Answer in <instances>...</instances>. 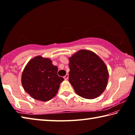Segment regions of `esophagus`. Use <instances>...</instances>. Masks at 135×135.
I'll return each mask as SVG.
<instances>
[{
  "label": "esophagus",
  "instance_id": "obj_1",
  "mask_svg": "<svg viewBox=\"0 0 135 135\" xmlns=\"http://www.w3.org/2000/svg\"><path fill=\"white\" fill-rule=\"evenodd\" d=\"M64 79L65 80H68V74H66L65 76L64 77Z\"/></svg>",
  "mask_w": 135,
  "mask_h": 135
}]
</instances>
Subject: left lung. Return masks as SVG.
<instances>
[{"instance_id": "left-lung-1", "label": "left lung", "mask_w": 135, "mask_h": 135, "mask_svg": "<svg viewBox=\"0 0 135 135\" xmlns=\"http://www.w3.org/2000/svg\"><path fill=\"white\" fill-rule=\"evenodd\" d=\"M69 82L77 95L92 99L104 92L109 73L103 61L94 52L82 49L69 58Z\"/></svg>"}]
</instances>
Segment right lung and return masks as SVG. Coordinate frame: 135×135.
I'll return each mask as SVG.
<instances>
[{
  "instance_id": "right-lung-1",
  "label": "right lung",
  "mask_w": 135,
  "mask_h": 135,
  "mask_svg": "<svg viewBox=\"0 0 135 135\" xmlns=\"http://www.w3.org/2000/svg\"><path fill=\"white\" fill-rule=\"evenodd\" d=\"M58 68L51 59L37 56L29 61L22 71L21 83L30 97L40 101H47L58 93L64 78L58 76Z\"/></svg>"
}]
</instances>
